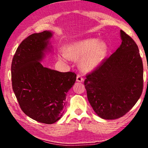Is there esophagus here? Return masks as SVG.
I'll return each mask as SVG.
<instances>
[{
	"label": "esophagus",
	"mask_w": 148,
	"mask_h": 148,
	"mask_svg": "<svg viewBox=\"0 0 148 148\" xmlns=\"http://www.w3.org/2000/svg\"><path fill=\"white\" fill-rule=\"evenodd\" d=\"M76 81L78 82H84V78L82 77L81 75L77 74L76 77Z\"/></svg>",
	"instance_id": "obj_1"
}]
</instances>
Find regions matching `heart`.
I'll return each mask as SVG.
<instances>
[{
  "mask_svg": "<svg viewBox=\"0 0 148 148\" xmlns=\"http://www.w3.org/2000/svg\"><path fill=\"white\" fill-rule=\"evenodd\" d=\"M107 52L106 44L95 38L86 39L69 44L61 54L64 61L69 59L79 60V66L83 71H91L96 69L103 61Z\"/></svg>",
  "mask_w": 148,
  "mask_h": 148,
  "instance_id": "heart-1",
  "label": "heart"
}]
</instances>
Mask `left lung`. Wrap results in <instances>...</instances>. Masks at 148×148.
Masks as SVG:
<instances>
[{
    "instance_id": "obj_1",
    "label": "left lung",
    "mask_w": 148,
    "mask_h": 148,
    "mask_svg": "<svg viewBox=\"0 0 148 148\" xmlns=\"http://www.w3.org/2000/svg\"><path fill=\"white\" fill-rule=\"evenodd\" d=\"M120 35L121 46L84 81L90 104L104 119L123 116L138 101L143 90V64L138 47L122 30Z\"/></svg>"
}]
</instances>
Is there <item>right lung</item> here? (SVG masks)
Wrapping results in <instances>:
<instances>
[{
  "label": "right lung",
  "instance_id": "1",
  "mask_svg": "<svg viewBox=\"0 0 148 148\" xmlns=\"http://www.w3.org/2000/svg\"><path fill=\"white\" fill-rule=\"evenodd\" d=\"M53 33L44 31L30 35L17 47L12 59V88L20 108L35 121L52 124L61 118L66 93L76 79L74 72H61L41 61Z\"/></svg>",
  "mask_w": 148,
  "mask_h": 148
}]
</instances>
